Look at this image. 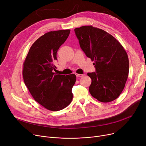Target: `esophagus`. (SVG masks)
<instances>
[{"instance_id":"esophagus-1","label":"esophagus","mask_w":146,"mask_h":146,"mask_svg":"<svg viewBox=\"0 0 146 146\" xmlns=\"http://www.w3.org/2000/svg\"><path fill=\"white\" fill-rule=\"evenodd\" d=\"M75 75L78 78H81V77H82L84 75V74H76Z\"/></svg>"}]
</instances>
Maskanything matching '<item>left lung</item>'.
I'll list each match as a JSON object with an SVG mask.
<instances>
[{
  "label": "left lung",
  "mask_w": 146,
  "mask_h": 146,
  "mask_svg": "<svg viewBox=\"0 0 146 146\" xmlns=\"http://www.w3.org/2000/svg\"><path fill=\"white\" fill-rule=\"evenodd\" d=\"M74 31L81 48L94 62L96 71L87 74L92 81L91 95L102 102L115 100L122 92L129 72L126 51L114 36L102 29L84 26Z\"/></svg>",
  "instance_id": "left-lung-1"
}]
</instances>
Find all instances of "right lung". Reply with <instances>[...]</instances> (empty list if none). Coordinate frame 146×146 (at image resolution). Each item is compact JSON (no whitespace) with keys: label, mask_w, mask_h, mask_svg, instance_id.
Listing matches in <instances>:
<instances>
[{"label":"right lung","mask_w":146,"mask_h":146,"mask_svg":"<svg viewBox=\"0 0 146 146\" xmlns=\"http://www.w3.org/2000/svg\"><path fill=\"white\" fill-rule=\"evenodd\" d=\"M70 30L50 31L33 43L23 62V81L33 99L50 111H59L72 100L76 75L53 72L56 53L70 35Z\"/></svg>","instance_id":"add662e5"}]
</instances>
